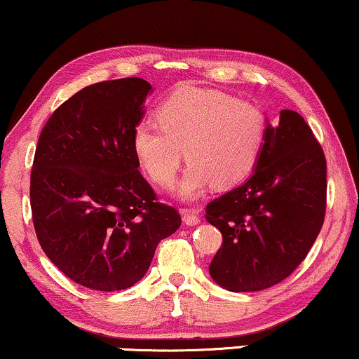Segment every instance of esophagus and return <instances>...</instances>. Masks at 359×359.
<instances>
[{
  "mask_svg": "<svg viewBox=\"0 0 359 359\" xmlns=\"http://www.w3.org/2000/svg\"><path fill=\"white\" fill-rule=\"evenodd\" d=\"M180 215H182V221H184L185 226H189V227L197 226V224L201 222V217H198V214L192 209H182V210H180Z\"/></svg>",
  "mask_w": 359,
  "mask_h": 359,
  "instance_id": "esophagus-1",
  "label": "esophagus"
}]
</instances>
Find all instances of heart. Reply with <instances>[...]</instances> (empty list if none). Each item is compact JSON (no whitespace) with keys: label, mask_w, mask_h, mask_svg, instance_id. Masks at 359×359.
<instances>
[{"label":"heart","mask_w":359,"mask_h":359,"mask_svg":"<svg viewBox=\"0 0 359 359\" xmlns=\"http://www.w3.org/2000/svg\"><path fill=\"white\" fill-rule=\"evenodd\" d=\"M157 125L138 123L132 145L147 175L174 184L182 149L189 165L179 185L182 201H197L210 184L229 187L252 170L262 149L264 115L250 103L204 88H182L157 109Z\"/></svg>","instance_id":"1"}]
</instances>
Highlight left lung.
<instances>
[{
	"mask_svg": "<svg viewBox=\"0 0 359 359\" xmlns=\"http://www.w3.org/2000/svg\"><path fill=\"white\" fill-rule=\"evenodd\" d=\"M326 158L304 118L280 110L266 118L254 172L207 205V221L222 234L210 278L232 292L262 291L296 269L323 227Z\"/></svg>",
	"mask_w": 359,
	"mask_h": 359,
	"instance_id": "left-lung-1",
	"label": "left lung"
}]
</instances>
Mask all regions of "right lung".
I'll use <instances>...</instances> for the list:
<instances>
[{
  "mask_svg": "<svg viewBox=\"0 0 359 359\" xmlns=\"http://www.w3.org/2000/svg\"><path fill=\"white\" fill-rule=\"evenodd\" d=\"M154 92L142 79L85 86L43 127L34 152L33 224L62 273L95 291H120L149 271L162 239L180 227L138 172L133 130Z\"/></svg>",
  "mask_w": 359,
  "mask_h": 359,
  "instance_id": "right-lung-1",
  "label": "right lung"
}]
</instances>
